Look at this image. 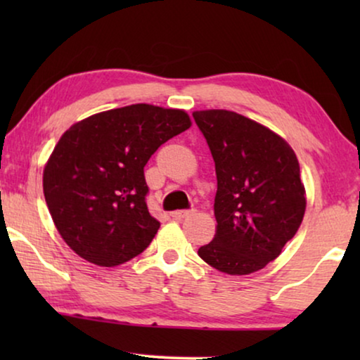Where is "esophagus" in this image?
Instances as JSON below:
<instances>
[{
  "label": "esophagus",
  "mask_w": 360,
  "mask_h": 360,
  "mask_svg": "<svg viewBox=\"0 0 360 360\" xmlns=\"http://www.w3.org/2000/svg\"><path fill=\"white\" fill-rule=\"evenodd\" d=\"M191 213H193V210H176L172 213V218L174 219H184L186 218V216H190Z\"/></svg>",
  "instance_id": "obj_1"
}]
</instances>
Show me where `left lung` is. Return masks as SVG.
I'll return each instance as SVG.
<instances>
[{
  "label": "left lung",
  "instance_id": "8db88e82",
  "mask_svg": "<svg viewBox=\"0 0 360 360\" xmlns=\"http://www.w3.org/2000/svg\"><path fill=\"white\" fill-rule=\"evenodd\" d=\"M214 160V239L198 255L219 272L248 275L297 234L307 200L297 155L282 137L226 110L195 111Z\"/></svg>",
  "mask_w": 360,
  "mask_h": 360
}]
</instances>
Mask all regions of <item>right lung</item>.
<instances>
[{
    "instance_id": "add662e5",
    "label": "right lung",
    "mask_w": 360,
    "mask_h": 360,
    "mask_svg": "<svg viewBox=\"0 0 360 360\" xmlns=\"http://www.w3.org/2000/svg\"><path fill=\"white\" fill-rule=\"evenodd\" d=\"M190 126L185 111L141 103L98 112L65 131L44 169V196L72 250L101 267L144 252L160 228L147 208L144 167Z\"/></svg>"
}]
</instances>
